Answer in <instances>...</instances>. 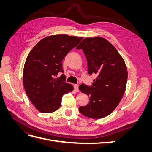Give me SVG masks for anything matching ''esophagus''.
<instances>
[{
    "label": "esophagus",
    "instance_id": "34e87169",
    "mask_svg": "<svg viewBox=\"0 0 152 152\" xmlns=\"http://www.w3.org/2000/svg\"><path fill=\"white\" fill-rule=\"evenodd\" d=\"M73 88H74L75 91H76V92H79V86H78L77 84L73 85Z\"/></svg>",
    "mask_w": 152,
    "mask_h": 152
}]
</instances>
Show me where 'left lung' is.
Listing matches in <instances>:
<instances>
[{
    "mask_svg": "<svg viewBox=\"0 0 152 152\" xmlns=\"http://www.w3.org/2000/svg\"><path fill=\"white\" fill-rule=\"evenodd\" d=\"M86 56L88 73L96 74L91 86L81 84L79 89L89 96V104L79 112L91 118L107 117L115 109L125 93L127 67L113 45L104 38H86L77 47Z\"/></svg>",
    "mask_w": 152,
    "mask_h": 152,
    "instance_id": "1",
    "label": "left lung"
}]
</instances>
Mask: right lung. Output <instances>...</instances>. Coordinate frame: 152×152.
<instances>
[{
	"label": "right lung",
	"mask_w": 152,
	"mask_h": 152,
	"mask_svg": "<svg viewBox=\"0 0 152 152\" xmlns=\"http://www.w3.org/2000/svg\"><path fill=\"white\" fill-rule=\"evenodd\" d=\"M82 37L55 35L44 38L37 44L27 56L23 81L26 93L36 109L48 113L61 106L64 94L72 92L73 86L65 82L62 61L75 48Z\"/></svg>",
	"instance_id": "add662e5"
}]
</instances>
